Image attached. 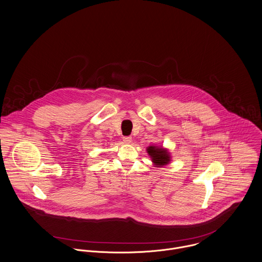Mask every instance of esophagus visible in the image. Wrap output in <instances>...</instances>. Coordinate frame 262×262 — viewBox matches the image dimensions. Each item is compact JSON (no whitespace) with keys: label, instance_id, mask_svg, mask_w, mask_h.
I'll return each mask as SVG.
<instances>
[{"label":"esophagus","instance_id":"1","mask_svg":"<svg viewBox=\"0 0 262 262\" xmlns=\"http://www.w3.org/2000/svg\"><path fill=\"white\" fill-rule=\"evenodd\" d=\"M123 141H124L125 143H131L132 137H131V136H124V137H123Z\"/></svg>","mask_w":262,"mask_h":262}]
</instances>
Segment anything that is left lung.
<instances>
[{
  "label": "left lung",
  "instance_id": "left-lung-1",
  "mask_svg": "<svg viewBox=\"0 0 262 262\" xmlns=\"http://www.w3.org/2000/svg\"><path fill=\"white\" fill-rule=\"evenodd\" d=\"M147 152L150 156V158L152 159V162L157 166H164V165L169 164V162H170L169 154L167 152V150H165L161 147L149 146L147 148Z\"/></svg>",
  "mask_w": 262,
  "mask_h": 262
}]
</instances>
